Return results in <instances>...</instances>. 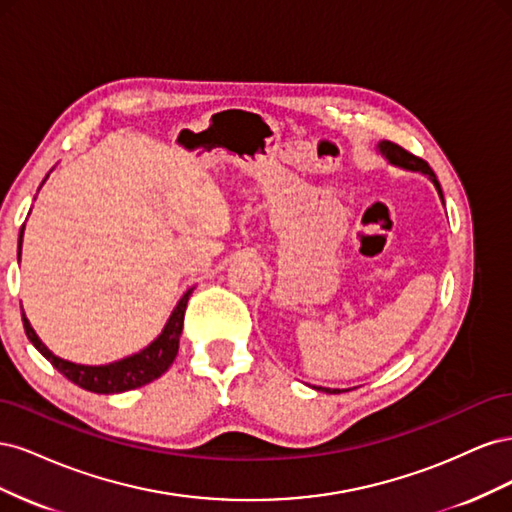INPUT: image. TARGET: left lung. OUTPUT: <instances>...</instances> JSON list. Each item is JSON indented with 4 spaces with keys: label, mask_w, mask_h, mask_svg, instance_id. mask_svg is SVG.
I'll return each mask as SVG.
<instances>
[{
    "label": "left lung",
    "mask_w": 512,
    "mask_h": 512,
    "mask_svg": "<svg viewBox=\"0 0 512 512\" xmlns=\"http://www.w3.org/2000/svg\"><path fill=\"white\" fill-rule=\"evenodd\" d=\"M378 149H380L382 156H384L386 160H389L391 164L401 166V168H406V170H418V173L427 175V177L433 181V185H436V190H438V194H440V198H442V203H444L440 183H438L436 175H433V170L429 168V164H427L425 160L412 156L410 151H406L404 147H399V145H395V143H391V141H382V143L378 145ZM318 391H324V393H339V389H322V386H318Z\"/></svg>",
    "instance_id": "obj_1"
}]
</instances>
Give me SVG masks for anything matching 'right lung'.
<instances>
[{
	"label": "right lung",
	"mask_w": 512,
	"mask_h": 512,
	"mask_svg": "<svg viewBox=\"0 0 512 512\" xmlns=\"http://www.w3.org/2000/svg\"><path fill=\"white\" fill-rule=\"evenodd\" d=\"M23 228L25 226H21V232H19V258H21ZM190 294H192V288L179 299L177 307L173 309V314H170V318L166 322V327L145 350L136 352L132 356H126V359H121V361L108 363V365H79V363L59 359V356H55L49 348L40 342V337L32 329V324H29L25 314H23V327H25L27 339L36 346V350L44 356V359L49 361L59 371V374H64L76 386H81V389L91 391V393H100V395L123 393V391L138 389V386H145L151 380L160 378L164 371L173 365L177 350H179V337L183 331V316H185V307H188Z\"/></svg>",
	"instance_id": "obj_1"
}]
</instances>
